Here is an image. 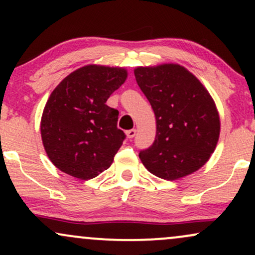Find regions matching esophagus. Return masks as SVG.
Instances as JSON below:
<instances>
[{"instance_id": "esophagus-1", "label": "esophagus", "mask_w": 255, "mask_h": 255, "mask_svg": "<svg viewBox=\"0 0 255 255\" xmlns=\"http://www.w3.org/2000/svg\"><path fill=\"white\" fill-rule=\"evenodd\" d=\"M135 134H136V130L135 129H129V130L126 131V135H127V137H129V139H131V137L135 136Z\"/></svg>"}]
</instances>
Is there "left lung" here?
Listing matches in <instances>:
<instances>
[{
  "label": "left lung",
  "instance_id": "8db88e82",
  "mask_svg": "<svg viewBox=\"0 0 255 255\" xmlns=\"http://www.w3.org/2000/svg\"><path fill=\"white\" fill-rule=\"evenodd\" d=\"M136 83L156 116V137L139 153L148 171L174 181L198 171L217 146L221 119L201 81L178 63L136 67Z\"/></svg>",
  "mask_w": 255,
  "mask_h": 255
}]
</instances>
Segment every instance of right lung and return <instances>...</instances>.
<instances>
[{
	"instance_id": "obj_1",
	"label": "right lung",
	"mask_w": 255,
	"mask_h": 255,
	"mask_svg": "<svg viewBox=\"0 0 255 255\" xmlns=\"http://www.w3.org/2000/svg\"><path fill=\"white\" fill-rule=\"evenodd\" d=\"M127 77L124 67L86 64L55 87L44 107L40 135L58 170L90 180L113 164L126 135L118 128L119 111L105 103Z\"/></svg>"
}]
</instances>
